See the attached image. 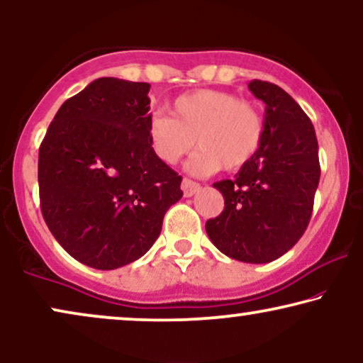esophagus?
Returning a JSON list of instances; mask_svg holds the SVG:
<instances>
[{
  "label": "esophagus",
  "mask_w": 363,
  "mask_h": 363,
  "mask_svg": "<svg viewBox=\"0 0 363 363\" xmlns=\"http://www.w3.org/2000/svg\"><path fill=\"white\" fill-rule=\"evenodd\" d=\"M181 189H182V192H184V196L186 197H192L196 194L197 191L201 189V186L197 184V182H194V181H191V179H182V184H181Z\"/></svg>",
  "instance_id": "esophagus-1"
}]
</instances>
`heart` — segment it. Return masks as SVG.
Segmentation results:
<instances>
[{
	"label": "heart",
	"mask_w": 363,
	"mask_h": 363,
	"mask_svg": "<svg viewBox=\"0 0 363 363\" xmlns=\"http://www.w3.org/2000/svg\"><path fill=\"white\" fill-rule=\"evenodd\" d=\"M171 116L152 114L147 123L151 151L164 164H176L192 147L189 171L209 176L224 167L238 171L255 157L264 141V116L257 106L217 89H197L174 99Z\"/></svg>",
	"instance_id": "1"
}]
</instances>
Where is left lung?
<instances>
[{"mask_svg": "<svg viewBox=\"0 0 363 363\" xmlns=\"http://www.w3.org/2000/svg\"><path fill=\"white\" fill-rule=\"evenodd\" d=\"M249 89L265 103L262 146L232 181L212 184L224 197V211L206 222V232L227 257L267 264L306 232L320 164L312 121L291 94L259 79Z\"/></svg>", "mask_w": 363, "mask_h": 363, "instance_id": "obj_1", "label": "left lung"}]
</instances>
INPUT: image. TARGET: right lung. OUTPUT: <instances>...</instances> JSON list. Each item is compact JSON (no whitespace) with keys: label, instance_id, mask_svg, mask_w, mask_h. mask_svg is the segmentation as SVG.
Masks as SVG:
<instances>
[{"label":"right lung","instance_id":"obj_1","mask_svg":"<svg viewBox=\"0 0 363 363\" xmlns=\"http://www.w3.org/2000/svg\"><path fill=\"white\" fill-rule=\"evenodd\" d=\"M147 83L99 77L62 103L40 146L41 212L71 257L113 270L156 242L182 177L147 139Z\"/></svg>","mask_w":363,"mask_h":363}]
</instances>
